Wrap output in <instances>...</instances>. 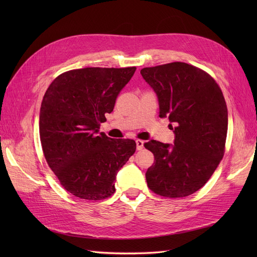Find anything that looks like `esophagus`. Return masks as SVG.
Listing matches in <instances>:
<instances>
[{
  "mask_svg": "<svg viewBox=\"0 0 257 257\" xmlns=\"http://www.w3.org/2000/svg\"><path fill=\"white\" fill-rule=\"evenodd\" d=\"M144 141H141V139H137L136 141V148H137V150H142L143 148H144Z\"/></svg>",
  "mask_w": 257,
  "mask_h": 257,
  "instance_id": "34e87169",
  "label": "esophagus"
}]
</instances>
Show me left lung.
<instances>
[{
  "instance_id": "left-lung-1",
  "label": "left lung",
  "mask_w": 257,
  "mask_h": 257,
  "mask_svg": "<svg viewBox=\"0 0 257 257\" xmlns=\"http://www.w3.org/2000/svg\"><path fill=\"white\" fill-rule=\"evenodd\" d=\"M141 74L157 93L160 116L168 118L175 133L173 146L144 145L154 155L146 173L148 188L164 197L189 196L223 159L228 113L222 90L208 73L183 62L145 67Z\"/></svg>"
}]
</instances>
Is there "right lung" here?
<instances>
[{
  "label": "right lung",
  "mask_w": 257,
  "mask_h": 257,
  "mask_svg": "<svg viewBox=\"0 0 257 257\" xmlns=\"http://www.w3.org/2000/svg\"><path fill=\"white\" fill-rule=\"evenodd\" d=\"M135 71V66L72 69L59 75L45 93L40 112L43 152L61 185L76 197H110L116 173L135 153L133 139L98 133Z\"/></svg>",
  "instance_id": "obj_1"
}]
</instances>
